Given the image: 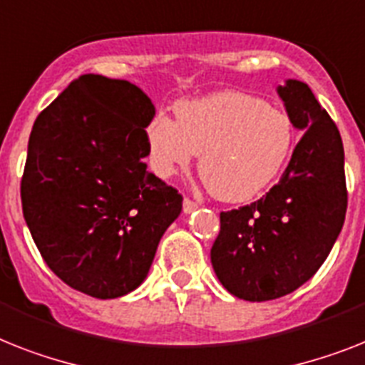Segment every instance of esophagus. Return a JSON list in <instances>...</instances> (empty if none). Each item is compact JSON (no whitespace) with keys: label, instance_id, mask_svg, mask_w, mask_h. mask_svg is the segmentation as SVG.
Returning <instances> with one entry per match:
<instances>
[{"label":"esophagus","instance_id":"34e87169","mask_svg":"<svg viewBox=\"0 0 365 365\" xmlns=\"http://www.w3.org/2000/svg\"><path fill=\"white\" fill-rule=\"evenodd\" d=\"M200 205L195 203L194 200H190V197H185V201H182V210H185L186 215H190V212H194L195 209H197Z\"/></svg>","mask_w":365,"mask_h":365}]
</instances>
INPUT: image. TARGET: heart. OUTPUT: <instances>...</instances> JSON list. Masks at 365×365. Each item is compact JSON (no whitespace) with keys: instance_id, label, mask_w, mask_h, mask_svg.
Instances as JSON below:
<instances>
[{"instance_id":"obj_1","label":"heart","mask_w":365,"mask_h":365,"mask_svg":"<svg viewBox=\"0 0 365 365\" xmlns=\"http://www.w3.org/2000/svg\"><path fill=\"white\" fill-rule=\"evenodd\" d=\"M177 121L156 115L147 126L150 165L171 177L200 155V175L222 201L263 192L293 153L291 117L254 95L224 91L177 104Z\"/></svg>"}]
</instances>
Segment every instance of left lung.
Listing matches in <instances>:
<instances>
[{"label":"left lung","mask_w":365,"mask_h":365,"mask_svg":"<svg viewBox=\"0 0 365 365\" xmlns=\"http://www.w3.org/2000/svg\"><path fill=\"white\" fill-rule=\"evenodd\" d=\"M304 130L278 185L254 203L220 212L210 261L231 294L263 302L293 293L328 257L345 222V155L338 126L304 81L278 87Z\"/></svg>","instance_id":"left-lung-1"}]
</instances>
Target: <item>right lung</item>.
<instances>
[{
  "mask_svg": "<svg viewBox=\"0 0 365 365\" xmlns=\"http://www.w3.org/2000/svg\"><path fill=\"white\" fill-rule=\"evenodd\" d=\"M153 117V102L134 83L83 74L33 125L24 218L50 270L89 297L140 287L182 210V195L143 162Z\"/></svg>",
  "mask_w": 365,
  "mask_h": 365,
  "instance_id": "1",
  "label": "right lung"
}]
</instances>
